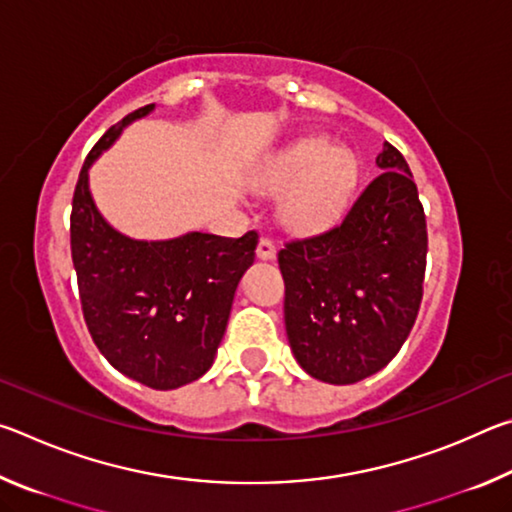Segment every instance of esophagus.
<instances>
[{
    "mask_svg": "<svg viewBox=\"0 0 512 512\" xmlns=\"http://www.w3.org/2000/svg\"><path fill=\"white\" fill-rule=\"evenodd\" d=\"M257 257L262 259V262H273L275 259V244L268 237H262L257 244Z\"/></svg>",
    "mask_w": 512,
    "mask_h": 512,
    "instance_id": "esophagus-1",
    "label": "esophagus"
}]
</instances>
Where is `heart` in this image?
Instances as JSON below:
<instances>
[{"label": "heart", "instance_id": "1", "mask_svg": "<svg viewBox=\"0 0 512 512\" xmlns=\"http://www.w3.org/2000/svg\"><path fill=\"white\" fill-rule=\"evenodd\" d=\"M357 183V160L334 149L325 137H298L262 162L255 185L266 194H284L282 221L296 232H320L343 214Z\"/></svg>", "mask_w": 512, "mask_h": 512}]
</instances>
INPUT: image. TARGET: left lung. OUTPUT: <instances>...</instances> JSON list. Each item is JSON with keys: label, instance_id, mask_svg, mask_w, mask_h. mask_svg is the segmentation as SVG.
<instances>
[{"label": "left lung", "instance_id": "obj_1", "mask_svg": "<svg viewBox=\"0 0 512 512\" xmlns=\"http://www.w3.org/2000/svg\"><path fill=\"white\" fill-rule=\"evenodd\" d=\"M379 176L350 212L280 253L284 325L302 370L325 384H357L400 352L418 316L427 223L409 164L391 144Z\"/></svg>", "mask_w": 512, "mask_h": 512}]
</instances>
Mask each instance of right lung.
<instances>
[{
    "mask_svg": "<svg viewBox=\"0 0 512 512\" xmlns=\"http://www.w3.org/2000/svg\"><path fill=\"white\" fill-rule=\"evenodd\" d=\"M144 106L108 128L85 160L72 203V259L83 316L112 368L155 391L203 377L228 327L237 284L255 262L257 232L216 237L133 239L103 219L90 192V167Z\"/></svg>",
    "mask_w": 512,
    "mask_h": 512,
    "instance_id": "right-lung-1",
    "label": "right lung"
}]
</instances>
